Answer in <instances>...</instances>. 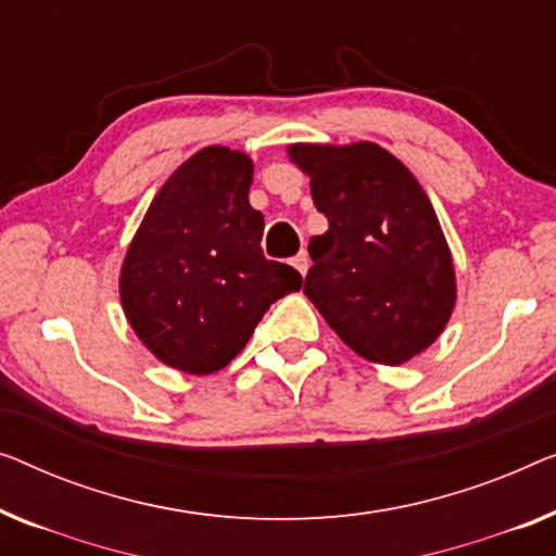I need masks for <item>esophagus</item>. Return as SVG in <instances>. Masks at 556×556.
I'll return each instance as SVG.
<instances>
[{
  "instance_id": "34e87169",
  "label": "esophagus",
  "mask_w": 556,
  "mask_h": 556,
  "mask_svg": "<svg viewBox=\"0 0 556 556\" xmlns=\"http://www.w3.org/2000/svg\"><path fill=\"white\" fill-rule=\"evenodd\" d=\"M293 265H295V270L301 273V276H305V273H308V265H311V258H308V253L305 251H301L293 258Z\"/></svg>"
}]
</instances>
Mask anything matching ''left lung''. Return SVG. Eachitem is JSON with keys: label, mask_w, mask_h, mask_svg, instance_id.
<instances>
[{"label": "left lung", "mask_w": 556, "mask_h": 556, "mask_svg": "<svg viewBox=\"0 0 556 556\" xmlns=\"http://www.w3.org/2000/svg\"><path fill=\"white\" fill-rule=\"evenodd\" d=\"M288 157L328 218L308 243L303 293L358 356L406 364L437 341L456 303L452 251L424 188L376 142H298Z\"/></svg>", "instance_id": "1"}]
</instances>
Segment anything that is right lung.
<instances>
[{"mask_svg":"<svg viewBox=\"0 0 556 556\" xmlns=\"http://www.w3.org/2000/svg\"><path fill=\"white\" fill-rule=\"evenodd\" d=\"M253 160L211 144L175 170L152 200L119 270L132 331L185 374H215L251 341L301 273L263 255V215L248 203Z\"/></svg>","mask_w":556,"mask_h":556,"instance_id":"obj_1","label":"right lung"}]
</instances>
